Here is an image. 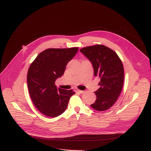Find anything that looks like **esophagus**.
Returning a JSON list of instances; mask_svg holds the SVG:
<instances>
[{"mask_svg": "<svg viewBox=\"0 0 151 151\" xmlns=\"http://www.w3.org/2000/svg\"><path fill=\"white\" fill-rule=\"evenodd\" d=\"M75 91H76V92L80 93V94H82V93H83L84 92V91H81V90H79L78 89H75Z\"/></svg>", "mask_w": 151, "mask_h": 151, "instance_id": "obj_1", "label": "esophagus"}]
</instances>
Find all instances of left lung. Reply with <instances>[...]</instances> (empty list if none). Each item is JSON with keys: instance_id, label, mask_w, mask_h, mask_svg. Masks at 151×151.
I'll use <instances>...</instances> for the list:
<instances>
[{"instance_id": "1", "label": "left lung", "mask_w": 151, "mask_h": 151, "mask_svg": "<svg viewBox=\"0 0 151 151\" xmlns=\"http://www.w3.org/2000/svg\"><path fill=\"white\" fill-rule=\"evenodd\" d=\"M80 52L89 59L94 76L100 78V88L95 91L97 99L91 106L103 111L110 108L121 93L124 81V69L118 55L101 45L84 47Z\"/></svg>"}]
</instances>
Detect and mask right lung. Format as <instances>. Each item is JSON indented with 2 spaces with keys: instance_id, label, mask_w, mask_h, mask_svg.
<instances>
[{
  "instance_id": "obj_1",
  "label": "right lung",
  "mask_w": 151,
  "mask_h": 151,
  "mask_svg": "<svg viewBox=\"0 0 151 151\" xmlns=\"http://www.w3.org/2000/svg\"><path fill=\"white\" fill-rule=\"evenodd\" d=\"M77 51V47L48 48L40 53L31 64L27 74L29 93L36 108L45 115H61L75 94L72 89L57 88L55 82L64 74L67 64Z\"/></svg>"
}]
</instances>
